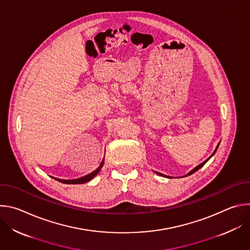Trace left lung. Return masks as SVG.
<instances>
[{
	"instance_id": "8db88e82",
	"label": "left lung",
	"mask_w": 250,
	"mask_h": 250,
	"mask_svg": "<svg viewBox=\"0 0 250 250\" xmlns=\"http://www.w3.org/2000/svg\"><path fill=\"white\" fill-rule=\"evenodd\" d=\"M219 146H220V144H219V145H218V146H217V147H216V149H215V151H213V152H212V154H211V155H210V156H209V157H208V159H207V160H205V161H204V162H203V163H201V164H200V165H198V166H197V167H195V168H194V169H193V170H191V171H190V172H189V173H187V174H186V175H185V176H183V177H186V176H189V175H191V174H193V173H195V172H196V171H198V170H199V169H200V168H202V167H203V166H204V165H205V164H206V163H207V162H208V159H209V158H210V157H211V156H212V155H213V154H215V153H216V151H217V149H218V147H219ZM154 172H155V173H156V174H157V175H160V176H163V177H167V178H172V177H171V176H167V175H164V174H161V173H159V172H156V171H154Z\"/></svg>"
}]
</instances>
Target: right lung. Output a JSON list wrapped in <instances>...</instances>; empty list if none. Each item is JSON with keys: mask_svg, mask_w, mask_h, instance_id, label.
I'll use <instances>...</instances> for the list:
<instances>
[{"mask_svg": "<svg viewBox=\"0 0 250 250\" xmlns=\"http://www.w3.org/2000/svg\"><path fill=\"white\" fill-rule=\"evenodd\" d=\"M103 165H104V159H103V161L101 162L100 166H99L95 171H93V172L89 173L88 175H85V176H83V177H81V178H78V179L63 180V179H58V178H55V177H52V178H54L55 180H57V181H59V182H61V183H64V184H84V183H87V182H89V181H91V180L93 179V178L100 172V170H101V168L103 167Z\"/></svg>", "mask_w": 250, "mask_h": 250, "instance_id": "right-lung-1", "label": "right lung"}]
</instances>
